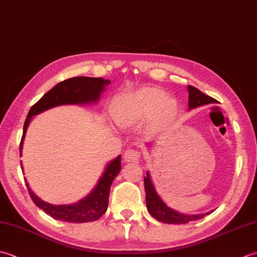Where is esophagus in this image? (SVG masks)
<instances>
[{"label": "esophagus", "instance_id": "1", "mask_svg": "<svg viewBox=\"0 0 257 257\" xmlns=\"http://www.w3.org/2000/svg\"><path fill=\"white\" fill-rule=\"evenodd\" d=\"M141 158V152L136 149H128L124 151L123 160L125 162H137Z\"/></svg>", "mask_w": 257, "mask_h": 257}]
</instances>
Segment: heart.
Returning <instances> with one entry per match:
<instances>
[{"mask_svg": "<svg viewBox=\"0 0 257 257\" xmlns=\"http://www.w3.org/2000/svg\"><path fill=\"white\" fill-rule=\"evenodd\" d=\"M166 96L163 90L150 87L120 96L113 103L114 118L127 123L149 117L156 111L162 119L171 117L177 110V103Z\"/></svg>", "mask_w": 257, "mask_h": 257, "instance_id": "b5f03b06", "label": "heart"}]
</instances>
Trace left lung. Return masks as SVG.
<instances>
[{
    "label": "left lung",
    "instance_id": "1",
    "mask_svg": "<svg viewBox=\"0 0 257 257\" xmlns=\"http://www.w3.org/2000/svg\"><path fill=\"white\" fill-rule=\"evenodd\" d=\"M189 90V108H196L199 106L207 105V103L216 102L214 98L207 96L203 92L200 91L198 88L193 86H188ZM145 181V191H146V203L147 209H148L150 215H152L158 221L163 223H169V224H185L190 221H196L204 217L209 213L205 214H182L174 211L170 207H168L163 201L160 199V196L157 194L154 184L151 182L149 172H147V177L144 179Z\"/></svg>",
    "mask_w": 257,
    "mask_h": 257
}]
</instances>
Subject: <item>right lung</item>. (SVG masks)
<instances>
[{
  "label": "right lung",
  "instance_id": "add662e5",
  "mask_svg": "<svg viewBox=\"0 0 257 257\" xmlns=\"http://www.w3.org/2000/svg\"><path fill=\"white\" fill-rule=\"evenodd\" d=\"M109 83L110 81L100 77L94 78L81 76V77H73L61 81L55 87H53L50 91H47L40 100L31 107L29 114H27L20 144V157L22 156V148H23L26 129L34 114L59 105L97 101L99 99L101 91ZM120 169H121V162H120V156H118L107 166L105 172L98 181L96 188L92 190V192L87 195L85 199L79 201L78 203L70 205H52L46 203L34 194L29 187V183L25 182L33 202L41 210L51 215L53 219L70 223H85L96 221L102 214H105L108 207L110 187L114 178L120 172ZM22 171H23V168H22Z\"/></svg>",
  "mask_w": 257,
  "mask_h": 257
}]
</instances>
